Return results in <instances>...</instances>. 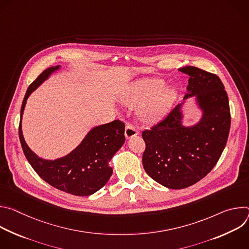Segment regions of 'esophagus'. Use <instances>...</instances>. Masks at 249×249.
Here are the masks:
<instances>
[{
	"instance_id": "obj_1",
	"label": "esophagus",
	"mask_w": 249,
	"mask_h": 249,
	"mask_svg": "<svg viewBox=\"0 0 249 249\" xmlns=\"http://www.w3.org/2000/svg\"><path fill=\"white\" fill-rule=\"evenodd\" d=\"M137 135H138V131H137L136 127L132 124H127L126 127H125V137H126V139L132 138V137L137 136Z\"/></svg>"
}]
</instances>
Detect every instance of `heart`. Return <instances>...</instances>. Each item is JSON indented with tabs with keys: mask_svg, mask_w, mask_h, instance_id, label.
I'll use <instances>...</instances> for the list:
<instances>
[{
	"mask_svg": "<svg viewBox=\"0 0 249 249\" xmlns=\"http://www.w3.org/2000/svg\"><path fill=\"white\" fill-rule=\"evenodd\" d=\"M163 88L164 82L160 79L139 82L132 87L124 98V102L135 107L148 103L143 110V116L147 121H157L165 114L176 95L173 89L162 90Z\"/></svg>",
	"mask_w": 249,
	"mask_h": 249,
	"instance_id": "obj_1",
	"label": "heart"
}]
</instances>
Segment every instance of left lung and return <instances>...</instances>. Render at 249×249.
<instances>
[{"instance_id": "left-lung-1", "label": "left lung", "mask_w": 249, "mask_h": 249, "mask_svg": "<svg viewBox=\"0 0 249 249\" xmlns=\"http://www.w3.org/2000/svg\"><path fill=\"white\" fill-rule=\"evenodd\" d=\"M178 70L189 76L184 99L196 97L202 110L200 121L190 127L182 124V102L142 133L146 143V172L170 189L189 187L213 169L226 147L231 128L229 97L220 78L193 66Z\"/></svg>"}]
</instances>
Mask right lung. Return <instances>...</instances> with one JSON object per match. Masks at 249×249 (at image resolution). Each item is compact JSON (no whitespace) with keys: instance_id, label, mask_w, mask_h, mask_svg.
I'll list each match as a JSON object with an SVG mask.
<instances>
[{"instance_id":"right-lung-1","label":"right lung","mask_w":249,"mask_h":249,"mask_svg":"<svg viewBox=\"0 0 249 249\" xmlns=\"http://www.w3.org/2000/svg\"><path fill=\"white\" fill-rule=\"evenodd\" d=\"M60 66L51 67L37 77L27 89L24 95L18 127V136L24 156L32 168L51 186L76 196H89L102 188L112 175L109 161L125 142V125L120 120L92 128L82 143L67 156L54 160H44L35 155L26 145L21 118L26 99Z\"/></svg>"}]
</instances>
